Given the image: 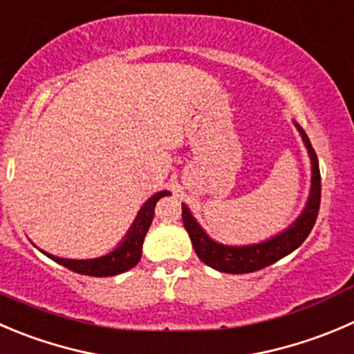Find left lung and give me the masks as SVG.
I'll list each match as a JSON object with an SVG mask.
<instances>
[{"label": "left lung", "mask_w": 354, "mask_h": 354, "mask_svg": "<svg viewBox=\"0 0 354 354\" xmlns=\"http://www.w3.org/2000/svg\"><path fill=\"white\" fill-rule=\"evenodd\" d=\"M297 131L301 133L304 145H306L308 153L311 160V190L308 197L306 207L301 212L299 218L283 230L279 235L264 242L252 243V245H223V243L214 242L204 230L201 228L195 218L192 216L190 209L185 204H181V218L183 225L190 235L194 249L197 252L198 259L205 263L211 268L218 270L223 273H252L261 268H266L270 264L277 263L279 259L286 257L292 250H296L301 243L310 235L311 228L317 221L318 209H320V197H322V178L320 167H318V157L311 147L310 138L304 133L297 122H294Z\"/></svg>", "instance_id": "1"}]
</instances>
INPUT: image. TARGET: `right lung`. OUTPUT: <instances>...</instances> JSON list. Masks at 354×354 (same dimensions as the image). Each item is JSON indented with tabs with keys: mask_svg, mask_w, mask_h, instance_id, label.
Segmentation results:
<instances>
[{
	"mask_svg": "<svg viewBox=\"0 0 354 354\" xmlns=\"http://www.w3.org/2000/svg\"><path fill=\"white\" fill-rule=\"evenodd\" d=\"M166 195H169V192L164 190L150 197L143 204V207L140 209L135 223H133L129 232L124 235L121 245L115 247L112 252L105 254V256L95 257V259H64V257L51 256V254L44 252V250H41V252L50 257V259H53L55 263L62 264V266L75 273H81V275L114 277L119 275V273L128 272V270H131L133 266L138 264L140 257H142L143 240H145L147 232H149L150 225H152L153 214H156V204L159 198L166 197Z\"/></svg>",
	"mask_w": 354,
	"mask_h": 354,
	"instance_id": "right-lung-1",
	"label": "right lung"
}]
</instances>
